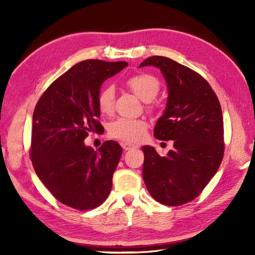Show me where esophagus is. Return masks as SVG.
Instances as JSON below:
<instances>
[{"mask_svg":"<svg viewBox=\"0 0 255 255\" xmlns=\"http://www.w3.org/2000/svg\"><path fill=\"white\" fill-rule=\"evenodd\" d=\"M122 147L124 148V150L127 151V150H130V149H133V148H137V145L131 143V142H123Z\"/></svg>","mask_w":255,"mask_h":255,"instance_id":"obj_1","label":"esophagus"}]
</instances>
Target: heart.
<instances>
[{
  "label": "heart",
  "instance_id": "b5f03b06",
  "mask_svg": "<svg viewBox=\"0 0 255 255\" xmlns=\"http://www.w3.org/2000/svg\"><path fill=\"white\" fill-rule=\"evenodd\" d=\"M127 85L143 102L154 100L160 90L158 79L148 73H140L129 78ZM114 103H115V90L111 85L104 86L97 97L100 112L104 115H111L114 112ZM147 129L148 124L143 119L118 118L110 125L108 132L113 138L137 142L143 139Z\"/></svg>",
  "mask_w": 255,
  "mask_h": 255
}]
</instances>
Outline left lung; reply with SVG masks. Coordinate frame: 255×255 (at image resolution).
Returning a JSON list of instances; mask_svg holds the SVG:
<instances>
[{"label":"left lung","instance_id":"8db88e82","mask_svg":"<svg viewBox=\"0 0 255 255\" xmlns=\"http://www.w3.org/2000/svg\"><path fill=\"white\" fill-rule=\"evenodd\" d=\"M147 66L160 70L167 88L165 110L153 134L174 143L164 156L143 145V181L156 202L180 206L196 198L219 169L223 112L207 81L193 70L160 56L145 59L139 68Z\"/></svg>","mask_w":255,"mask_h":255}]
</instances>
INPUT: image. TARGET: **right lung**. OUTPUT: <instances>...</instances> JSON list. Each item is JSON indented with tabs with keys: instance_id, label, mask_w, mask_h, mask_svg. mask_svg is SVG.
<instances>
[{
	"instance_id": "right-lung-1",
	"label": "right lung",
	"mask_w": 255,
	"mask_h": 255,
	"mask_svg": "<svg viewBox=\"0 0 255 255\" xmlns=\"http://www.w3.org/2000/svg\"><path fill=\"white\" fill-rule=\"evenodd\" d=\"M127 66L125 61L79 62L47 89L35 107L32 165L42 184L69 207L95 208L111 192L123 149L108 140L94 150L84 139L103 128L97 121L102 84Z\"/></svg>"
}]
</instances>
